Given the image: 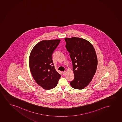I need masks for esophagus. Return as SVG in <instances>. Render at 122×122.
I'll use <instances>...</instances> for the list:
<instances>
[{"instance_id": "esophagus-1", "label": "esophagus", "mask_w": 122, "mask_h": 122, "mask_svg": "<svg viewBox=\"0 0 122 122\" xmlns=\"http://www.w3.org/2000/svg\"><path fill=\"white\" fill-rule=\"evenodd\" d=\"M66 71H64L63 72V75H65L66 74Z\"/></svg>"}]
</instances>
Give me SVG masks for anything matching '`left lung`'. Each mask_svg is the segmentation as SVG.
<instances>
[{"label": "left lung", "instance_id": "1", "mask_svg": "<svg viewBox=\"0 0 122 122\" xmlns=\"http://www.w3.org/2000/svg\"><path fill=\"white\" fill-rule=\"evenodd\" d=\"M73 65L74 78L70 82L73 88L82 89L93 79L97 70L98 60L93 45L83 38L65 39Z\"/></svg>", "mask_w": 122, "mask_h": 122}]
</instances>
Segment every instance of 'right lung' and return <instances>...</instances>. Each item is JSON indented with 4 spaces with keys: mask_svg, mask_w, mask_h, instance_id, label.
Instances as JSON below:
<instances>
[{
    "mask_svg": "<svg viewBox=\"0 0 122 122\" xmlns=\"http://www.w3.org/2000/svg\"><path fill=\"white\" fill-rule=\"evenodd\" d=\"M60 40L42 41L32 50L29 57V66L32 75L39 85L46 90L57 85L61 77L56 70L52 55Z\"/></svg>",
    "mask_w": 122,
    "mask_h": 122,
    "instance_id": "right-lung-1",
    "label": "right lung"
}]
</instances>
